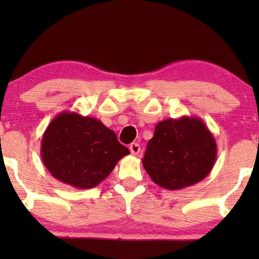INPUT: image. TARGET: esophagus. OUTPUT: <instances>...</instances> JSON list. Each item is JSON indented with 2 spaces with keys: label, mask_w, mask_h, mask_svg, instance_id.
Segmentation results:
<instances>
[{
  "label": "esophagus",
  "mask_w": 259,
  "mask_h": 259,
  "mask_svg": "<svg viewBox=\"0 0 259 259\" xmlns=\"http://www.w3.org/2000/svg\"><path fill=\"white\" fill-rule=\"evenodd\" d=\"M130 151H131V153L132 154H139V152H140V145L139 144H137V143H132L130 145Z\"/></svg>",
  "instance_id": "esophagus-1"
}]
</instances>
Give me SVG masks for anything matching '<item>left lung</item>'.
Segmentation results:
<instances>
[{"label": "left lung", "mask_w": 259, "mask_h": 259, "mask_svg": "<svg viewBox=\"0 0 259 259\" xmlns=\"http://www.w3.org/2000/svg\"><path fill=\"white\" fill-rule=\"evenodd\" d=\"M215 159L217 144L203 120L182 116L157 123L143 165L158 186L175 191L206 178Z\"/></svg>", "instance_id": "8db88e82"}]
</instances>
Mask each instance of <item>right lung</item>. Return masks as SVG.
<instances>
[{"instance_id": "obj_1", "label": "right lung", "mask_w": 259, "mask_h": 259, "mask_svg": "<svg viewBox=\"0 0 259 259\" xmlns=\"http://www.w3.org/2000/svg\"><path fill=\"white\" fill-rule=\"evenodd\" d=\"M130 150L116 134L92 116L61 112L46 128L41 159L55 179L75 189H92L109 176Z\"/></svg>"}]
</instances>
